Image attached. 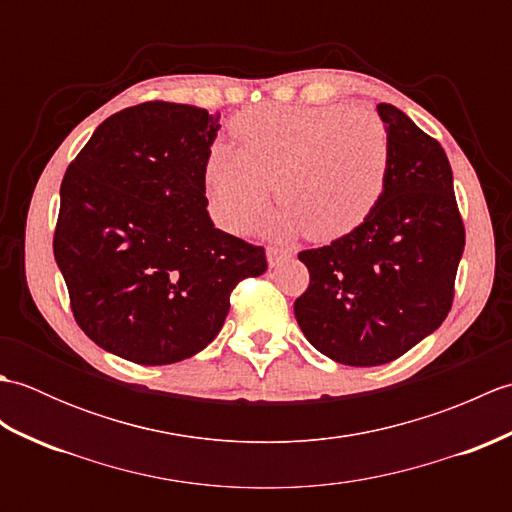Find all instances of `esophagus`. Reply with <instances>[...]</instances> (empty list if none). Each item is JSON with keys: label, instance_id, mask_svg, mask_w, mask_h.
I'll return each instance as SVG.
<instances>
[{"label": "esophagus", "instance_id": "34e87169", "mask_svg": "<svg viewBox=\"0 0 512 512\" xmlns=\"http://www.w3.org/2000/svg\"><path fill=\"white\" fill-rule=\"evenodd\" d=\"M266 255H268V264H270V266H279V264H284L286 259H290V257H292L290 250H286V248H279V246H268Z\"/></svg>", "mask_w": 512, "mask_h": 512}]
</instances>
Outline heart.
<instances>
[{
  "instance_id": "b5f03b06",
  "label": "heart",
  "mask_w": 512,
  "mask_h": 512,
  "mask_svg": "<svg viewBox=\"0 0 512 512\" xmlns=\"http://www.w3.org/2000/svg\"><path fill=\"white\" fill-rule=\"evenodd\" d=\"M239 145L217 140L204 178L213 213L228 231L264 211L270 195L286 206L275 226L303 228L319 242L361 226L385 191L389 134L372 110L347 105L264 103L233 121Z\"/></svg>"
}]
</instances>
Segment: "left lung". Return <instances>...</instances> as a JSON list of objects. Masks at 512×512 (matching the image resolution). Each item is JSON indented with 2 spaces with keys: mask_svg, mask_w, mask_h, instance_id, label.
Here are the masks:
<instances>
[{
  "mask_svg": "<svg viewBox=\"0 0 512 512\" xmlns=\"http://www.w3.org/2000/svg\"><path fill=\"white\" fill-rule=\"evenodd\" d=\"M385 191L367 220L332 244L301 250L310 286L295 317L321 354L352 367L396 361L438 330L453 306L464 222L449 158L389 103Z\"/></svg>",
  "mask_w": 512,
  "mask_h": 512,
  "instance_id": "1",
  "label": "left lung"
}]
</instances>
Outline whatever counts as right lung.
<instances>
[{"label":"right lung","mask_w":512,"mask_h":512,"mask_svg":"<svg viewBox=\"0 0 512 512\" xmlns=\"http://www.w3.org/2000/svg\"><path fill=\"white\" fill-rule=\"evenodd\" d=\"M220 114L147 101L107 118L61 182L54 259L79 328L138 365L191 358L231 292L266 273L264 246L215 228L204 167Z\"/></svg>","instance_id":"right-lung-1"}]
</instances>
